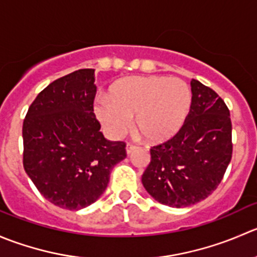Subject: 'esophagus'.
<instances>
[{"mask_svg":"<svg viewBox=\"0 0 257 257\" xmlns=\"http://www.w3.org/2000/svg\"><path fill=\"white\" fill-rule=\"evenodd\" d=\"M136 149H137V146H136V145H134V144H130V142H128L127 145H126V152H127V155L131 154V152L134 151V150H136Z\"/></svg>","mask_w":257,"mask_h":257,"instance_id":"obj_1","label":"esophagus"}]
</instances>
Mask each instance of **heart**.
<instances>
[{
  "label": "heart",
  "instance_id": "b5f03b06",
  "mask_svg": "<svg viewBox=\"0 0 257 257\" xmlns=\"http://www.w3.org/2000/svg\"><path fill=\"white\" fill-rule=\"evenodd\" d=\"M191 107V92L180 78L136 76L111 87L110 98H100L96 115L106 131L120 137L131 125L147 142L156 144L174 136Z\"/></svg>",
  "mask_w": 257,
  "mask_h": 257
}]
</instances>
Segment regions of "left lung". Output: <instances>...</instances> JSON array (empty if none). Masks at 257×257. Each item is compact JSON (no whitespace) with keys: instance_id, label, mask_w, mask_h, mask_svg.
<instances>
[{"instance_id":"left-lung-1","label":"left lung","mask_w":257,"mask_h":257,"mask_svg":"<svg viewBox=\"0 0 257 257\" xmlns=\"http://www.w3.org/2000/svg\"><path fill=\"white\" fill-rule=\"evenodd\" d=\"M191 107L174 137L150 150L142 185L156 201L187 207L217 189L232 156L230 111L212 88L191 80Z\"/></svg>"}]
</instances>
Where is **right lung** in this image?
Wrapping results in <instances>:
<instances>
[{
    "label": "right lung",
    "mask_w": 257,
    "mask_h": 257,
    "mask_svg": "<svg viewBox=\"0 0 257 257\" xmlns=\"http://www.w3.org/2000/svg\"><path fill=\"white\" fill-rule=\"evenodd\" d=\"M96 88L93 68L57 78L37 95L22 126L25 171L46 200L71 211L93 204L126 157L125 142L100 131Z\"/></svg>",
    "instance_id": "obj_1"
}]
</instances>
